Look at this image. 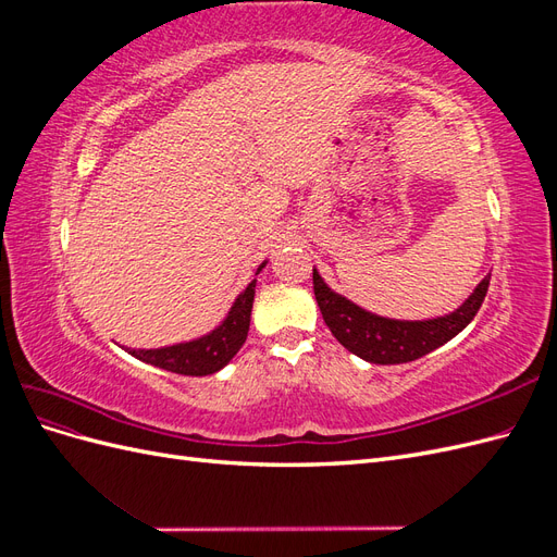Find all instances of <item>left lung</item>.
<instances>
[{"label": "left lung", "mask_w": 557, "mask_h": 557, "mask_svg": "<svg viewBox=\"0 0 557 557\" xmlns=\"http://www.w3.org/2000/svg\"><path fill=\"white\" fill-rule=\"evenodd\" d=\"M487 285H491V274L476 285V290L465 299L460 309L448 315L430 320H393L369 313L352 305L350 299L336 295L313 269V293L325 325L352 356L372 364L411 362L450 342L479 313Z\"/></svg>", "instance_id": "left-lung-1"}]
</instances>
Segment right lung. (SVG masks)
Masks as SVG:
<instances>
[{
	"instance_id": "right-lung-1",
	"label": "right lung",
	"mask_w": 557,
	"mask_h": 557,
	"mask_svg": "<svg viewBox=\"0 0 557 557\" xmlns=\"http://www.w3.org/2000/svg\"><path fill=\"white\" fill-rule=\"evenodd\" d=\"M264 264L267 262H262L258 267L256 274L262 272ZM252 297H256V281L248 283V288L237 299H234L227 318L213 332L199 336V339H195V342H185V344H176V346L150 348V350L127 348L129 356L139 358L141 362H148L153 367L166 369V372L183 374V376L215 374L218 369H223L234 356H237L239 348L246 342L248 325H250Z\"/></svg>"
}]
</instances>
